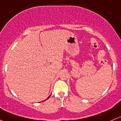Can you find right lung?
Returning <instances> with one entry per match:
<instances>
[{
    "instance_id": "obj_1",
    "label": "right lung",
    "mask_w": 121,
    "mask_h": 121,
    "mask_svg": "<svg viewBox=\"0 0 121 121\" xmlns=\"http://www.w3.org/2000/svg\"><path fill=\"white\" fill-rule=\"evenodd\" d=\"M50 96H51V95H50V96H48V98H47V99H49V98H50ZM47 99H46V100H47ZM43 101H44V100H43Z\"/></svg>"
}]
</instances>
